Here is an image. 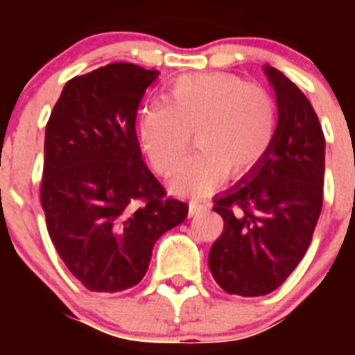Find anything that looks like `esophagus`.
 Instances as JSON below:
<instances>
[{
	"instance_id": "34e87169",
	"label": "esophagus",
	"mask_w": 355,
	"mask_h": 355,
	"mask_svg": "<svg viewBox=\"0 0 355 355\" xmlns=\"http://www.w3.org/2000/svg\"><path fill=\"white\" fill-rule=\"evenodd\" d=\"M206 209H208V206L202 205L200 200L192 199V200H190V208H188V215H190V216L200 215V213H205Z\"/></svg>"
}]
</instances>
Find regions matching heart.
I'll return each instance as SVG.
<instances>
[{
	"instance_id": "obj_1",
	"label": "heart",
	"mask_w": 355,
	"mask_h": 355,
	"mask_svg": "<svg viewBox=\"0 0 355 355\" xmlns=\"http://www.w3.org/2000/svg\"><path fill=\"white\" fill-rule=\"evenodd\" d=\"M140 140L159 174L180 167L196 131L199 150L172 178L180 193H208L224 180L243 178L268 155L277 131V105L268 90L231 74H184L162 103L144 110Z\"/></svg>"
}]
</instances>
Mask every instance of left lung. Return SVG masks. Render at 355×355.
<instances>
[{
    "label": "left lung",
    "mask_w": 355,
    "mask_h": 355,
    "mask_svg": "<svg viewBox=\"0 0 355 355\" xmlns=\"http://www.w3.org/2000/svg\"><path fill=\"white\" fill-rule=\"evenodd\" d=\"M277 103V131L268 155L240 183L215 199L224 231L209 250L218 286L261 297L302 261L324 202L325 139L311 103L275 67H263Z\"/></svg>",
    "instance_id": "left-lung-1"
}]
</instances>
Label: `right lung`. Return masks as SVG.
I'll list each match as a JSON object with an SVG mask.
<instances>
[{
  "label": "right lung",
  "instance_id": "1",
  "mask_svg": "<svg viewBox=\"0 0 355 355\" xmlns=\"http://www.w3.org/2000/svg\"><path fill=\"white\" fill-rule=\"evenodd\" d=\"M156 69L110 64L65 83L46 126L40 184L56 252L90 291L142 281L153 247L188 215L142 159L135 121Z\"/></svg>",
  "mask_w": 355,
  "mask_h": 355
}]
</instances>
